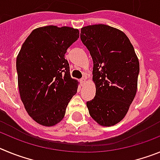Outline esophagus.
Wrapping results in <instances>:
<instances>
[{
	"label": "esophagus",
	"instance_id": "1",
	"mask_svg": "<svg viewBox=\"0 0 160 160\" xmlns=\"http://www.w3.org/2000/svg\"><path fill=\"white\" fill-rule=\"evenodd\" d=\"M80 82H81L82 85H84L85 82H86V78H82L80 79Z\"/></svg>",
	"mask_w": 160,
	"mask_h": 160
}]
</instances>
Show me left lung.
Masks as SVG:
<instances>
[{"mask_svg": "<svg viewBox=\"0 0 160 160\" xmlns=\"http://www.w3.org/2000/svg\"><path fill=\"white\" fill-rule=\"evenodd\" d=\"M81 41L92 57L94 99L87 102L90 115L110 127L125 117L137 91L139 63L129 38L107 25L82 28Z\"/></svg>", "mask_w": 160, "mask_h": 160, "instance_id": "left-lung-1", "label": "left lung"}]
</instances>
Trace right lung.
I'll list each match as a JSON object with an SVG mask.
<instances>
[{"instance_id": "add662e5", "label": "right lung", "mask_w": 160, "mask_h": 160, "mask_svg": "<svg viewBox=\"0 0 160 160\" xmlns=\"http://www.w3.org/2000/svg\"><path fill=\"white\" fill-rule=\"evenodd\" d=\"M79 38L70 27L48 25L34 29L17 58L18 88L29 116L51 127L62 119L66 107L77 93L78 82L70 76L66 50Z\"/></svg>"}]
</instances>
